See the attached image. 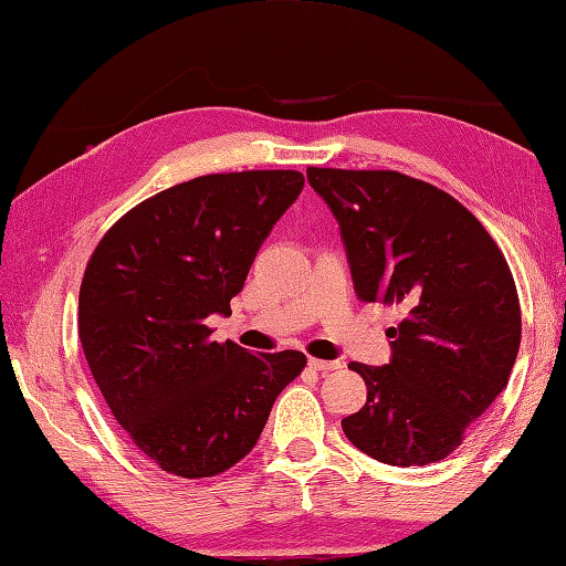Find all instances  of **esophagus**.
<instances>
[{
    "label": "esophagus",
    "mask_w": 566,
    "mask_h": 566,
    "mask_svg": "<svg viewBox=\"0 0 566 566\" xmlns=\"http://www.w3.org/2000/svg\"><path fill=\"white\" fill-rule=\"evenodd\" d=\"M308 368H314L318 373H331L340 368V360H321V358H308Z\"/></svg>",
    "instance_id": "esophagus-1"
}]
</instances>
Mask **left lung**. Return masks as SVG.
<instances>
[{
	"mask_svg": "<svg viewBox=\"0 0 566 566\" xmlns=\"http://www.w3.org/2000/svg\"><path fill=\"white\" fill-rule=\"evenodd\" d=\"M340 226L360 302L400 306L392 358L350 363L368 402L340 422L353 447L390 467L447 459L505 390L520 302L501 248L469 208L400 171L308 166Z\"/></svg>",
	"mask_w": 566,
	"mask_h": 566,
	"instance_id": "1",
	"label": "left lung"
}]
</instances>
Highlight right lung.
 Returning a JSON list of instances; mask_svg holds the SVG:
<instances>
[{
	"label": "right lung",
	"instance_id": "add662e5",
	"mask_svg": "<svg viewBox=\"0 0 566 566\" xmlns=\"http://www.w3.org/2000/svg\"><path fill=\"white\" fill-rule=\"evenodd\" d=\"M304 188L298 171L208 174L122 216L87 262L77 334L109 412L166 473L208 479L258 444L304 370L298 350L210 340L254 254Z\"/></svg>",
	"mask_w": 566,
	"mask_h": 566
}]
</instances>
